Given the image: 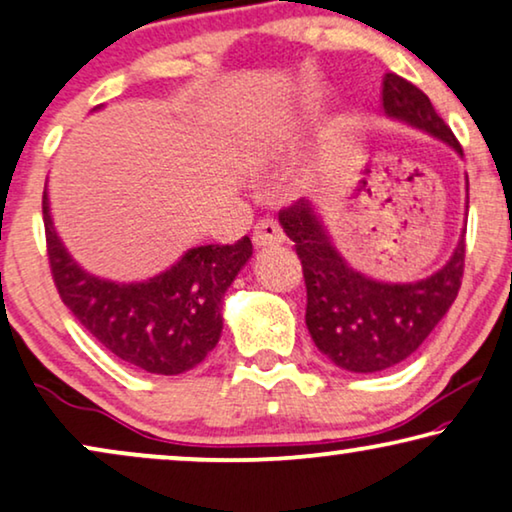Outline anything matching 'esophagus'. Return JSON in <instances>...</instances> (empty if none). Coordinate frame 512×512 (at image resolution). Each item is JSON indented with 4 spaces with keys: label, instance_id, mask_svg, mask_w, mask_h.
<instances>
[{
    "label": "esophagus",
    "instance_id": "esophagus-1",
    "mask_svg": "<svg viewBox=\"0 0 512 512\" xmlns=\"http://www.w3.org/2000/svg\"><path fill=\"white\" fill-rule=\"evenodd\" d=\"M285 241L283 227L278 225L273 218H264L259 220L255 229H253V243L257 248H269V246H278V243Z\"/></svg>",
    "mask_w": 512,
    "mask_h": 512
}]
</instances>
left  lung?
<instances>
[{
  "label": "left lung",
  "mask_w": 512,
  "mask_h": 512,
  "mask_svg": "<svg viewBox=\"0 0 512 512\" xmlns=\"http://www.w3.org/2000/svg\"><path fill=\"white\" fill-rule=\"evenodd\" d=\"M383 109L390 118L424 129L462 155L457 136L429 97L406 78L385 74ZM278 220L304 266L306 327L313 343L345 371L376 373L401 364L455 304L464 276V234L450 262L434 276L417 283H380L338 255L308 199L283 208Z\"/></svg>",
  "instance_id": "left-lung-1"
}]
</instances>
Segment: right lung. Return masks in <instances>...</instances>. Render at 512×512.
Instances as JSON below:
<instances>
[{
    "mask_svg": "<svg viewBox=\"0 0 512 512\" xmlns=\"http://www.w3.org/2000/svg\"><path fill=\"white\" fill-rule=\"evenodd\" d=\"M48 264L71 315L122 362L157 376L194 369L218 343L222 297L253 255L248 236L234 246L187 250L160 276L113 283L83 271L55 234L43 192Z\"/></svg>",
    "mask_w": 512,
    "mask_h": 512,
    "instance_id": "right-lung-1",
    "label": "right lung"
}]
</instances>
